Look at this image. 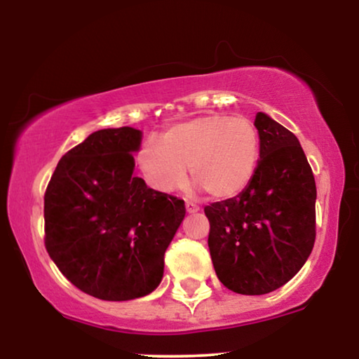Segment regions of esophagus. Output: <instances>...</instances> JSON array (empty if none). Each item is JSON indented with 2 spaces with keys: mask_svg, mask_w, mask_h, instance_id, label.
<instances>
[{
  "mask_svg": "<svg viewBox=\"0 0 359 359\" xmlns=\"http://www.w3.org/2000/svg\"><path fill=\"white\" fill-rule=\"evenodd\" d=\"M185 208H187V213H196V211H200V206L194 203V201H185Z\"/></svg>",
  "mask_w": 359,
  "mask_h": 359,
  "instance_id": "esophagus-1",
  "label": "esophagus"
}]
</instances>
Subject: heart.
Masks as SVG:
<instances>
[{"instance_id": "b5f03b06", "label": "heart", "mask_w": 359, "mask_h": 359, "mask_svg": "<svg viewBox=\"0 0 359 359\" xmlns=\"http://www.w3.org/2000/svg\"><path fill=\"white\" fill-rule=\"evenodd\" d=\"M136 163L151 189L169 194L191 179L213 198L239 195L260 163V135L249 118L210 114L175 123L161 141L144 140Z\"/></svg>"}]
</instances>
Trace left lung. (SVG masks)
<instances>
[{"mask_svg": "<svg viewBox=\"0 0 359 359\" xmlns=\"http://www.w3.org/2000/svg\"><path fill=\"white\" fill-rule=\"evenodd\" d=\"M260 163L234 198L205 206L219 281L239 294H266L290 281L316 241V180L299 141L259 112Z\"/></svg>", "mask_w": 359, "mask_h": 359, "instance_id": "obj_1", "label": "left lung"}]
</instances>
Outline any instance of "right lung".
<instances>
[{
    "label": "right lung",
    "mask_w": 359,
    "mask_h": 359,
    "mask_svg": "<svg viewBox=\"0 0 359 359\" xmlns=\"http://www.w3.org/2000/svg\"><path fill=\"white\" fill-rule=\"evenodd\" d=\"M141 131H94L60 159L43 196L45 249L86 294L128 301L154 291L185 216L177 196L135 177Z\"/></svg>",
    "instance_id": "1"
}]
</instances>
